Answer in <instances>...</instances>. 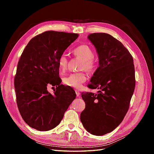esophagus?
<instances>
[{
    "label": "esophagus",
    "instance_id": "esophagus-1",
    "mask_svg": "<svg viewBox=\"0 0 154 154\" xmlns=\"http://www.w3.org/2000/svg\"><path fill=\"white\" fill-rule=\"evenodd\" d=\"M75 93H76V95L77 97H79L80 95V91L79 90H75Z\"/></svg>",
    "mask_w": 154,
    "mask_h": 154
}]
</instances>
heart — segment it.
I'll use <instances>...</instances> for the list:
<instances>
[{
  "label": "heart",
  "instance_id": "obj_1",
  "mask_svg": "<svg viewBox=\"0 0 154 154\" xmlns=\"http://www.w3.org/2000/svg\"><path fill=\"white\" fill-rule=\"evenodd\" d=\"M72 53L75 57L82 60L80 69L93 71L97 66V60L94 57V51L90 46L86 44L80 45L73 49ZM58 69L61 74L65 73L67 69V59L65 54H61L57 60ZM87 80V75L84 71L73 73L63 78V82L67 87L79 89Z\"/></svg>",
  "mask_w": 154,
  "mask_h": 154
}]
</instances>
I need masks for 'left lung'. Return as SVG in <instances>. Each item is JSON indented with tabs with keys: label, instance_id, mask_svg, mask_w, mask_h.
<instances>
[{
	"label": "left lung",
	"instance_id": "obj_1",
	"mask_svg": "<svg viewBox=\"0 0 154 154\" xmlns=\"http://www.w3.org/2000/svg\"><path fill=\"white\" fill-rule=\"evenodd\" d=\"M88 38L99 59L88 87L99 91L81 93L85 109L80 119L91 134L103 136L113 131L129 109L136 85L134 64L129 51L111 35L93 33Z\"/></svg>",
	"mask_w": 154,
	"mask_h": 154
}]
</instances>
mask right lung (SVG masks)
Wrapping results in <instances>:
<instances>
[{
	"instance_id": "right-lung-1",
	"label": "right lung",
	"mask_w": 154,
	"mask_h": 154,
	"mask_svg": "<svg viewBox=\"0 0 154 154\" xmlns=\"http://www.w3.org/2000/svg\"><path fill=\"white\" fill-rule=\"evenodd\" d=\"M79 34L46 31L32 38L18 61L14 77L16 103L28 126L40 131L54 128L76 97L60 84L57 60ZM56 87L51 95L48 86Z\"/></svg>"
}]
</instances>
